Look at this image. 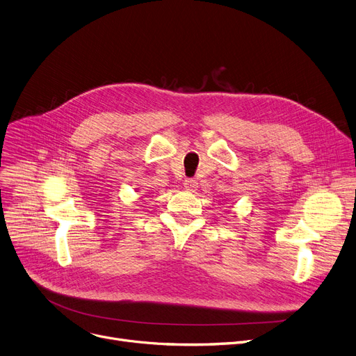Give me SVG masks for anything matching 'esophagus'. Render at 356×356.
<instances>
[{"label": "esophagus", "instance_id": "esophagus-1", "mask_svg": "<svg viewBox=\"0 0 356 356\" xmlns=\"http://www.w3.org/2000/svg\"><path fill=\"white\" fill-rule=\"evenodd\" d=\"M184 188L186 191H195L197 188H198V182L195 181V179H185L184 181Z\"/></svg>", "mask_w": 356, "mask_h": 356}]
</instances>
